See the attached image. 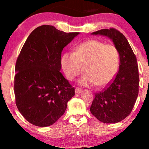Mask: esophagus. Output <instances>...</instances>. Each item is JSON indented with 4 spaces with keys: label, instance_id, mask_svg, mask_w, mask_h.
Returning a JSON list of instances; mask_svg holds the SVG:
<instances>
[{
    "label": "esophagus",
    "instance_id": "esophagus-1",
    "mask_svg": "<svg viewBox=\"0 0 149 149\" xmlns=\"http://www.w3.org/2000/svg\"><path fill=\"white\" fill-rule=\"evenodd\" d=\"M83 91V90L80 88H76V90H75V92H76V93H80V92H81Z\"/></svg>",
    "mask_w": 149,
    "mask_h": 149
}]
</instances>
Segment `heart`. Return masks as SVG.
<instances>
[{
    "label": "heart",
    "mask_w": 149,
    "mask_h": 149,
    "mask_svg": "<svg viewBox=\"0 0 149 149\" xmlns=\"http://www.w3.org/2000/svg\"><path fill=\"white\" fill-rule=\"evenodd\" d=\"M60 64L69 80H74L81 72V65H85V73L79 80L80 84L103 87L113 79L118 71L120 53L113 44L91 39L76 46L74 52H64Z\"/></svg>",
    "instance_id": "obj_1"
}]
</instances>
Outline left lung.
I'll return each instance as SVG.
<instances>
[{"instance_id":"8db88e82","label":"left lung","mask_w":149,"mask_h":149,"mask_svg":"<svg viewBox=\"0 0 149 149\" xmlns=\"http://www.w3.org/2000/svg\"><path fill=\"white\" fill-rule=\"evenodd\" d=\"M108 36L120 53L118 72L106 88L96 92L90 111L104 123H116L130 114L139 93V77L136 57L127 38L114 28L92 33Z\"/></svg>"}]
</instances>
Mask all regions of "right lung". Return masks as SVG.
Returning a JSON list of instances; mask_svg holds the SVG:
<instances>
[{"label": "right lung", "mask_w": 149, "mask_h": 149, "mask_svg": "<svg viewBox=\"0 0 149 149\" xmlns=\"http://www.w3.org/2000/svg\"><path fill=\"white\" fill-rule=\"evenodd\" d=\"M79 33H66L42 25L31 33L15 65L14 91L18 110L38 127L54 124L75 95L60 72L61 52Z\"/></svg>", "instance_id": "obj_1"}]
</instances>
